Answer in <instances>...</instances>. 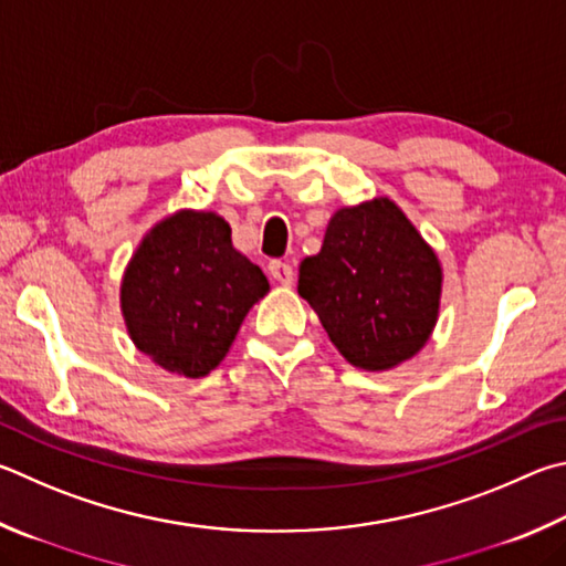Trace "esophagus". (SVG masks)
<instances>
[{"instance_id": "esophagus-1", "label": "esophagus", "mask_w": 566, "mask_h": 566, "mask_svg": "<svg viewBox=\"0 0 566 566\" xmlns=\"http://www.w3.org/2000/svg\"><path fill=\"white\" fill-rule=\"evenodd\" d=\"M270 276L274 282L290 286L294 282V266L290 262L274 260V262H270Z\"/></svg>"}]
</instances>
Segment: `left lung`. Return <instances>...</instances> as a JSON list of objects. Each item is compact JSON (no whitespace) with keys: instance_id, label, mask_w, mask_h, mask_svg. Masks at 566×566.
<instances>
[{"instance_id":"8db88e82","label":"left lung","mask_w":566,"mask_h":566,"mask_svg":"<svg viewBox=\"0 0 566 566\" xmlns=\"http://www.w3.org/2000/svg\"><path fill=\"white\" fill-rule=\"evenodd\" d=\"M296 292L348 364L390 371L433 334L443 266L406 212L381 195L332 214L322 250L300 264Z\"/></svg>"}]
</instances>
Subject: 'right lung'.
<instances>
[{
    "label": "right lung",
    "mask_w": 566,
    "mask_h": 566,
    "mask_svg": "<svg viewBox=\"0 0 566 566\" xmlns=\"http://www.w3.org/2000/svg\"><path fill=\"white\" fill-rule=\"evenodd\" d=\"M270 292L264 272L232 244L212 210H178L143 234L120 280L130 342L185 378L218 368L244 316Z\"/></svg>",
    "instance_id": "add662e5"
}]
</instances>
